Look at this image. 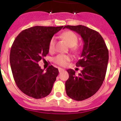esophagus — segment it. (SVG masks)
<instances>
[{"mask_svg":"<svg viewBox=\"0 0 121 121\" xmlns=\"http://www.w3.org/2000/svg\"><path fill=\"white\" fill-rule=\"evenodd\" d=\"M64 70L63 69H62V68H58V71H59V72L60 73V72H63V71H64Z\"/></svg>","mask_w":121,"mask_h":121,"instance_id":"34e87169","label":"esophagus"}]
</instances>
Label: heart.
Instances as JSON below:
<instances>
[{
    "label": "heart",
    "instance_id": "obj_1",
    "mask_svg": "<svg viewBox=\"0 0 121 121\" xmlns=\"http://www.w3.org/2000/svg\"><path fill=\"white\" fill-rule=\"evenodd\" d=\"M62 38L66 40V42L69 45V46L72 47V49L75 50L76 49V47L78 42V38L76 35L72 31H66L63 33L61 35ZM55 39L54 38H51L49 43L48 49L50 52L53 51L55 48ZM70 57L67 55L64 54H59L54 58V61L56 64H58L60 66H65L67 64V62L70 60Z\"/></svg>",
    "mask_w": 121,
    "mask_h": 121
}]
</instances>
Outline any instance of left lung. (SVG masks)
Wrapping results in <instances>:
<instances>
[{
	"instance_id": "obj_1",
	"label": "left lung",
	"mask_w": 121,
	"mask_h": 121,
	"mask_svg": "<svg viewBox=\"0 0 121 121\" xmlns=\"http://www.w3.org/2000/svg\"><path fill=\"white\" fill-rule=\"evenodd\" d=\"M65 28L81 35L84 43L81 59L76 63L83 69L78 76L73 70H67L69 78L65 83L67 95L82 101L92 96L101 87L106 73L109 51L103 38L95 30L82 25L66 26Z\"/></svg>"
}]
</instances>
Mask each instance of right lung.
<instances>
[{"label": "right lung", "mask_w": 121, "mask_h": 121, "mask_svg": "<svg viewBox=\"0 0 121 121\" xmlns=\"http://www.w3.org/2000/svg\"><path fill=\"white\" fill-rule=\"evenodd\" d=\"M63 26H35L18 35L11 48L9 60L15 83L27 95L42 99L51 92L58 70L49 66L44 72L38 62L49 52V43Z\"/></svg>", "instance_id": "add662e5"}]
</instances>
